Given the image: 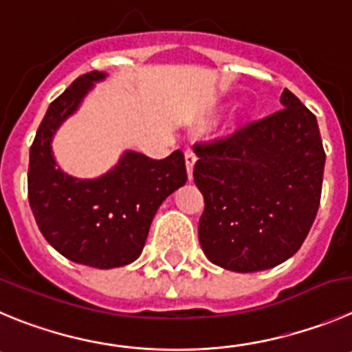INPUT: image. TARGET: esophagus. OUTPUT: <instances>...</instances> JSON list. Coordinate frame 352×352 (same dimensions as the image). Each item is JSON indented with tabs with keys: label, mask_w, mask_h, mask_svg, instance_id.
I'll return each mask as SVG.
<instances>
[{
	"label": "esophagus",
	"mask_w": 352,
	"mask_h": 352,
	"mask_svg": "<svg viewBox=\"0 0 352 352\" xmlns=\"http://www.w3.org/2000/svg\"><path fill=\"white\" fill-rule=\"evenodd\" d=\"M196 165V153L191 149L186 151V170H187V179L192 180V170Z\"/></svg>",
	"instance_id": "obj_1"
}]
</instances>
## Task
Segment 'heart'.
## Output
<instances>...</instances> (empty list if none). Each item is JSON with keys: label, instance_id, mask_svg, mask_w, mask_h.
<instances>
[{"label": "heart", "instance_id": "obj_1", "mask_svg": "<svg viewBox=\"0 0 352 352\" xmlns=\"http://www.w3.org/2000/svg\"><path fill=\"white\" fill-rule=\"evenodd\" d=\"M238 124H239V118H232L231 123L228 124V128L229 130H236V128H238Z\"/></svg>", "mask_w": 352, "mask_h": 352}]
</instances>
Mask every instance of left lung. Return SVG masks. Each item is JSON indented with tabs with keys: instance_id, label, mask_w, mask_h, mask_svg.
<instances>
[{
	"instance_id": "8db88e82",
	"label": "left lung",
	"mask_w": 352,
	"mask_h": 352,
	"mask_svg": "<svg viewBox=\"0 0 352 352\" xmlns=\"http://www.w3.org/2000/svg\"><path fill=\"white\" fill-rule=\"evenodd\" d=\"M281 106L229 139L195 146V184L205 199L199 245L228 271L288 261L320 208L324 151L316 116L287 88Z\"/></svg>"
}]
</instances>
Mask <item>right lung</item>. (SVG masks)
I'll use <instances>...</instances> for the list:
<instances>
[{"instance_id":"1","label":"right lung","mask_w":352,"mask_h":352,"mask_svg":"<svg viewBox=\"0 0 352 352\" xmlns=\"http://www.w3.org/2000/svg\"><path fill=\"white\" fill-rule=\"evenodd\" d=\"M106 78L107 72H88L52 102L32 142L28 173L29 205L45 239L69 261L97 269L137 261L157 208L187 180L180 151L157 161L126 149L94 179L58 166L55 133Z\"/></svg>"}]
</instances>
